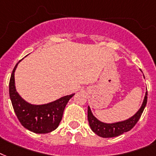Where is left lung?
Returning <instances> with one entry per match:
<instances>
[{"instance_id":"1","label":"left lung","mask_w":156,"mask_h":156,"mask_svg":"<svg viewBox=\"0 0 156 156\" xmlns=\"http://www.w3.org/2000/svg\"><path fill=\"white\" fill-rule=\"evenodd\" d=\"M147 102V91L145 95L142 107L134 115H133L129 119L124 120V121L112 123V124H107V123L99 121L94 115L92 114L91 110L89 107H88V120H89V126L96 134L102 137H114L119 136V135L123 134L124 133L129 131L134 127L135 124L139 120L140 117L144 111Z\"/></svg>"}]
</instances>
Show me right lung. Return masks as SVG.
Instances as JSON below:
<instances>
[{"instance_id":"obj_1","label":"right lung","mask_w":156,"mask_h":156,"mask_svg":"<svg viewBox=\"0 0 156 156\" xmlns=\"http://www.w3.org/2000/svg\"><path fill=\"white\" fill-rule=\"evenodd\" d=\"M19 62L12 72L9 84V98L14 112L19 122L27 129L36 133L52 132L58 126L65 107L74 94L67 95L44 105H32L27 102L19 96L14 84V72Z\"/></svg>"}]
</instances>
